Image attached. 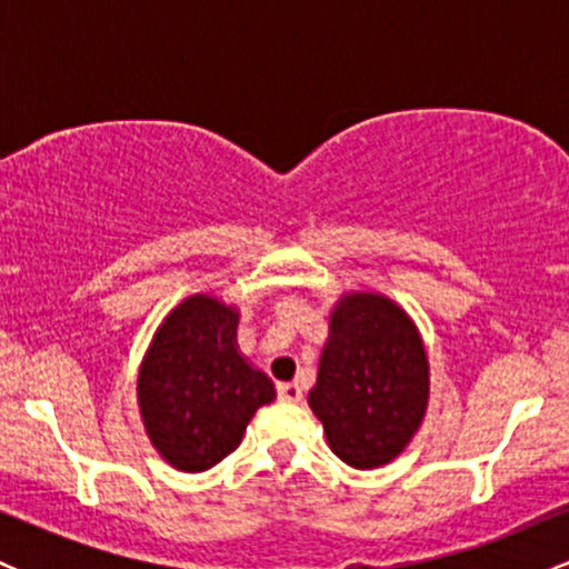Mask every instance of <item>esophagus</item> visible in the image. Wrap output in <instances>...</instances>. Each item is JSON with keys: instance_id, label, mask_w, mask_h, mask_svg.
Here are the masks:
<instances>
[{"instance_id": "esophagus-1", "label": "esophagus", "mask_w": 569, "mask_h": 569, "mask_svg": "<svg viewBox=\"0 0 569 569\" xmlns=\"http://www.w3.org/2000/svg\"><path fill=\"white\" fill-rule=\"evenodd\" d=\"M278 396H280V401L299 403L305 398V390L299 382H283V385H278Z\"/></svg>"}]
</instances>
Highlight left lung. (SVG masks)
<instances>
[{"label": "left lung", "mask_w": 569, "mask_h": 569, "mask_svg": "<svg viewBox=\"0 0 569 569\" xmlns=\"http://www.w3.org/2000/svg\"><path fill=\"white\" fill-rule=\"evenodd\" d=\"M307 401L348 466L398 457L428 407V356L407 312L377 293L345 297Z\"/></svg>", "instance_id": "obj_1"}]
</instances>
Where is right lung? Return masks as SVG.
<instances>
[{"mask_svg": "<svg viewBox=\"0 0 569 569\" xmlns=\"http://www.w3.org/2000/svg\"><path fill=\"white\" fill-rule=\"evenodd\" d=\"M238 312L194 293L152 339L141 363L139 407L154 449L187 473L238 449L253 411L276 398L270 377L234 348Z\"/></svg>", "mask_w": 569, "mask_h": 569, "instance_id": "1", "label": "right lung"}]
</instances>
